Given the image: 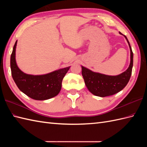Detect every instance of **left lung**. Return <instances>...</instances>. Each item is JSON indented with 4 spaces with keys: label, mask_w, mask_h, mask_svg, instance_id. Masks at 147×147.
<instances>
[{
    "label": "left lung",
    "mask_w": 147,
    "mask_h": 147,
    "mask_svg": "<svg viewBox=\"0 0 147 147\" xmlns=\"http://www.w3.org/2000/svg\"><path fill=\"white\" fill-rule=\"evenodd\" d=\"M119 33L121 34V32ZM124 36L129 46L131 61L129 67L124 73L117 76H108L95 73L88 69L82 66V73L85 85L92 94L102 97L114 95L121 91L129 82L132 73L133 53L128 40L126 36Z\"/></svg>",
    "instance_id": "obj_1"
}]
</instances>
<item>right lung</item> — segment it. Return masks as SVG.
Here are the masks:
<instances>
[{"label":"right lung","instance_id":"obj_1","mask_svg":"<svg viewBox=\"0 0 147 147\" xmlns=\"http://www.w3.org/2000/svg\"><path fill=\"white\" fill-rule=\"evenodd\" d=\"M14 45L11 55V69L12 78L18 88L29 97L36 100L51 98L60 92L62 82L70 66L43 75H31L21 71L16 62V47Z\"/></svg>","mask_w":147,"mask_h":147}]
</instances>
